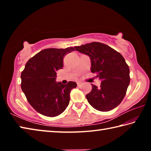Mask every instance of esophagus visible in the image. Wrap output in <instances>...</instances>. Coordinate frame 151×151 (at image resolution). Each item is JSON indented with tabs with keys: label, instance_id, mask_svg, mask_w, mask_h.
I'll return each instance as SVG.
<instances>
[{
	"label": "esophagus",
	"instance_id": "34e87169",
	"mask_svg": "<svg viewBox=\"0 0 151 151\" xmlns=\"http://www.w3.org/2000/svg\"><path fill=\"white\" fill-rule=\"evenodd\" d=\"M82 85H83V83H82V82H77V86H78L80 87V86H81Z\"/></svg>",
	"mask_w": 151,
	"mask_h": 151
}]
</instances>
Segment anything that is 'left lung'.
<instances>
[{
	"label": "left lung",
	"mask_w": 151,
	"mask_h": 151,
	"mask_svg": "<svg viewBox=\"0 0 151 151\" xmlns=\"http://www.w3.org/2000/svg\"><path fill=\"white\" fill-rule=\"evenodd\" d=\"M75 50L87 55L91 60V72L102 81L100 87L92 85L86 95L89 104L99 111L106 112L119 105L129 85L130 70L124 57L103 43L93 42L75 47Z\"/></svg>",
	"instance_id": "obj_1"
}]
</instances>
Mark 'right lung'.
<instances>
[{"label": "right lung", "instance_id": "1", "mask_svg": "<svg viewBox=\"0 0 151 151\" xmlns=\"http://www.w3.org/2000/svg\"><path fill=\"white\" fill-rule=\"evenodd\" d=\"M73 50V47L44 49L30 58L22 70V90L30 105L42 115L58 116L69 104L70 93L76 83L69 81L63 85L55 79L65 56Z\"/></svg>", "mask_w": 151, "mask_h": 151}]
</instances>
